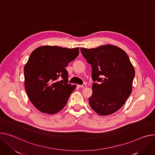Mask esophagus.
Wrapping results in <instances>:
<instances>
[{"label": "esophagus", "instance_id": "obj_1", "mask_svg": "<svg viewBox=\"0 0 155 155\" xmlns=\"http://www.w3.org/2000/svg\"><path fill=\"white\" fill-rule=\"evenodd\" d=\"M77 86L79 88H84V87H85L87 86V85L85 84H84L83 85H77Z\"/></svg>", "mask_w": 155, "mask_h": 155}]
</instances>
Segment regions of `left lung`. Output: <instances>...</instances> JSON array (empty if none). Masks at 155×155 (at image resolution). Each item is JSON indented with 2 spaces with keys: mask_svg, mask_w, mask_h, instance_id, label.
I'll return each instance as SVG.
<instances>
[{
  "mask_svg": "<svg viewBox=\"0 0 155 155\" xmlns=\"http://www.w3.org/2000/svg\"><path fill=\"white\" fill-rule=\"evenodd\" d=\"M80 50L91 64L93 81H97L93 84L89 104L98 115H111L122 107L131 93L135 72L128 55L111 45Z\"/></svg>",
  "mask_w": 155,
  "mask_h": 155,
  "instance_id": "8db88e82",
  "label": "left lung"
}]
</instances>
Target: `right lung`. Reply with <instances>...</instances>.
Wrapping results in <instances>:
<instances>
[{
  "label": "right lung",
  "mask_w": 155,
  "mask_h": 155,
  "mask_svg": "<svg viewBox=\"0 0 155 155\" xmlns=\"http://www.w3.org/2000/svg\"><path fill=\"white\" fill-rule=\"evenodd\" d=\"M79 48L42 46L30 54L24 67L25 88L30 101L48 114L62 110L76 85L68 84L65 67L79 54Z\"/></svg>",
  "instance_id": "1"
}]
</instances>
